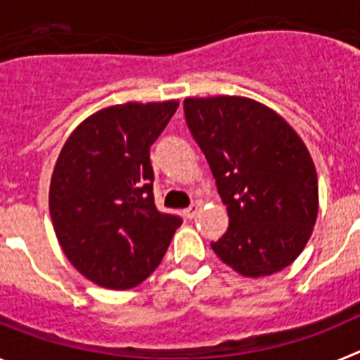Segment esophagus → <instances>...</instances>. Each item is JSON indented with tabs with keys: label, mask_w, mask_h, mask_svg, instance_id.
<instances>
[{
	"label": "esophagus",
	"mask_w": 360,
	"mask_h": 360,
	"mask_svg": "<svg viewBox=\"0 0 360 360\" xmlns=\"http://www.w3.org/2000/svg\"><path fill=\"white\" fill-rule=\"evenodd\" d=\"M198 211H200V205H198V203H193V205H191V207H187L184 212H186L187 218L193 219L196 214H198Z\"/></svg>",
	"instance_id": "34e87169"
}]
</instances>
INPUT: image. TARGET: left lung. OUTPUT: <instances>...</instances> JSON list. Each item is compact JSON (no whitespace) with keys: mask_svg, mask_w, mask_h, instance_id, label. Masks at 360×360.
Returning a JSON list of instances; mask_svg holds the SVG:
<instances>
[{"mask_svg":"<svg viewBox=\"0 0 360 360\" xmlns=\"http://www.w3.org/2000/svg\"><path fill=\"white\" fill-rule=\"evenodd\" d=\"M184 111L227 207V232L211 243L216 256L247 278L290 265L319 212L316 165L301 136L249 97H187Z\"/></svg>","mask_w":360,"mask_h":360,"instance_id":"obj_1","label":"left lung"}]
</instances>
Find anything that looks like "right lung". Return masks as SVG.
Listing matches in <instances>:
<instances>
[{
    "instance_id": "1",
    "label": "right lung",
    "mask_w": 360,
    "mask_h": 360,
    "mask_svg": "<svg viewBox=\"0 0 360 360\" xmlns=\"http://www.w3.org/2000/svg\"><path fill=\"white\" fill-rule=\"evenodd\" d=\"M176 108L178 101L103 108L59 153L49 193L53 231L68 262L98 287L141 285L182 225L155 205L149 160Z\"/></svg>"
}]
</instances>
